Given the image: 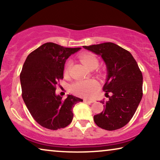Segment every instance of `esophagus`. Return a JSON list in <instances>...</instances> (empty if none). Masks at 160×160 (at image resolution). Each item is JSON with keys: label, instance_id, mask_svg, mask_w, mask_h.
<instances>
[{"label": "esophagus", "instance_id": "obj_1", "mask_svg": "<svg viewBox=\"0 0 160 160\" xmlns=\"http://www.w3.org/2000/svg\"><path fill=\"white\" fill-rule=\"evenodd\" d=\"M84 101L86 102H89V103H92V102H95V100H92V99H84Z\"/></svg>", "mask_w": 160, "mask_h": 160}]
</instances>
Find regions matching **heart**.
<instances>
[{"instance_id": "obj_1", "label": "heart", "mask_w": 160, "mask_h": 160, "mask_svg": "<svg viewBox=\"0 0 160 160\" xmlns=\"http://www.w3.org/2000/svg\"><path fill=\"white\" fill-rule=\"evenodd\" d=\"M79 60L85 66L91 69L92 68H97L99 65V60L96 56L91 53H85L79 57ZM71 62H68L65 65L64 69V74L68 75L69 73ZM98 83L95 80H79L74 82L71 85V91L75 95L83 96V97H89L92 95L97 89Z\"/></svg>"}]
</instances>
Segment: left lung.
I'll use <instances>...</instances> for the list:
<instances>
[{
    "instance_id": "left-lung-1",
    "label": "left lung",
    "mask_w": 160,
    "mask_h": 160,
    "mask_svg": "<svg viewBox=\"0 0 160 160\" xmlns=\"http://www.w3.org/2000/svg\"><path fill=\"white\" fill-rule=\"evenodd\" d=\"M84 48L101 56L108 71L102 89L108 100H101L104 110L94 116V121L106 130L123 128L135 114L143 96V75L138 63L130 52L111 42Z\"/></svg>"
}]
</instances>
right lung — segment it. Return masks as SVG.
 <instances>
[{"instance_id":"add662e5","label":"right lung","mask_w":160,"mask_h":160,"mask_svg":"<svg viewBox=\"0 0 160 160\" xmlns=\"http://www.w3.org/2000/svg\"><path fill=\"white\" fill-rule=\"evenodd\" d=\"M81 48H66L49 42L29 54L20 73L22 96L32 118L49 130L71 124L73 107L82 99L68 95L65 100L55 93L63 78L65 61Z\"/></svg>"}]
</instances>
